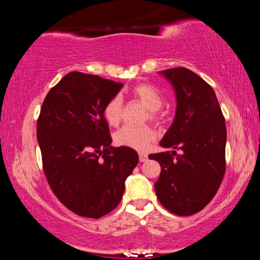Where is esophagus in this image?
I'll return each instance as SVG.
<instances>
[{
    "instance_id": "obj_1",
    "label": "esophagus",
    "mask_w": 260,
    "mask_h": 260,
    "mask_svg": "<svg viewBox=\"0 0 260 260\" xmlns=\"http://www.w3.org/2000/svg\"><path fill=\"white\" fill-rule=\"evenodd\" d=\"M148 160V155L144 154V153H140L139 154V161L140 162H144V161Z\"/></svg>"
}]
</instances>
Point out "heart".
Masks as SVG:
<instances>
[{"mask_svg":"<svg viewBox=\"0 0 260 260\" xmlns=\"http://www.w3.org/2000/svg\"><path fill=\"white\" fill-rule=\"evenodd\" d=\"M132 95L137 100L140 101L149 110V117L151 120H157L160 117L159 109L162 106L164 98L161 92L151 84H139L132 89ZM123 104L121 96H112L105 104L103 109V116L110 126H118L122 120ZM156 138V132L149 126L131 127L124 126L113 136V142L118 147H126L134 150H145L151 142Z\"/></svg>","mask_w":260,"mask_h":260,"instance_id":"heart-1","label":"heart"}]
</instances>
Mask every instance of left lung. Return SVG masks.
Wrapping results in <instances>:
<instances>
[{
	"instance_id": "obj_1",
	"label": "left lung",
	"mask_w": 260,
	"mask_h": 260,
	"mask_svg": "<svg viewBox=\"0 0 260 260\" xmlns=\"http://www.w3.org/2000/svg\"><path fill=\"white\" fill-rule=\"evenodd\" d=\"M176 92L175 120L160 145L176 150L150 154L161 166L155 193L164 208L188 216L209 204L225 175L226 124L213 88L184 67L160 72Z\"/></svg>"
}]
</instances>
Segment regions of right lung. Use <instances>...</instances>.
<instances>
[{"label": "right lung", "instance_id": "right-lung-1", "mask_svg": "<svg viewBox=\"0 0 260 260\" xmlns=\"http://www.w3.org/2000/svg\"><path fill=\"white\" fill-rule=\"evenodd\" d=\"M122 83L71 72L47 92L37 124L46 180L58 201L79 216L99 219L118 205L138 164L131 148L111 147L105 104Z\"/></svg>", "mask_w": 260, "mask_h": 260}]
</instances>
